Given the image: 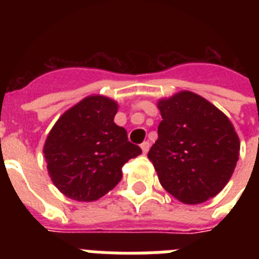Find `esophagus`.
Returning a JSON list of instances; mask_svg holds the SVG:
<instances>
[{"label": "esophagus", "mask_w": 259, "mask_h": 259, "mask_svg": "<svg viewBox=\"0 0 259 259\" xmlns=\"http://www.w3.org/2000/svg\"><path fill=\"white\" fill-rule=\"evenodd\" d=\"M149 148H150L149 141H144L141 144V149H142V152H144V153H148V150H149Z\"/></svg>", "instance_id": "obj_1"}]
</instances>
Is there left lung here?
Segmentation results:
<instances>
[{
    "label": "left lung",
    "instance_id": "1",
    "mask_svg": "<svg viewBox=\"0 0 259 259\" xmlns=\"http://www.w3.org/2000/svg\"><path fill=\"white\" fill-rule=\"evenodd\" d=\"M162 121L148 157L164 188L187 204L221 192L239 157L233 123L197 94L181 91L158 102Z\"/></svg>",
    "mask_w": 259,
    "mask_h": 259
}]
</instances>
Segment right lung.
Listing matches in <instances>:
<instances>
[{
	"label": "right lung",
	"mask_w": 259,
	"mask_h": 259,
	"mask_svg": "<svg viewBox=\"0 0 259 259\" xmlns=\"http://www.w3.org/2000/svg\"><path fill=\"white\" fill-rule=\"evenodd\" d=\"M117 103L102 95L84 98L59 118L44 145L56 188L78 201H93L122 179V166L142 153L114 123Z\"/></svg>",
	"instance_id": "obj_1"
}]
</instances>
